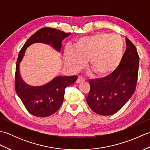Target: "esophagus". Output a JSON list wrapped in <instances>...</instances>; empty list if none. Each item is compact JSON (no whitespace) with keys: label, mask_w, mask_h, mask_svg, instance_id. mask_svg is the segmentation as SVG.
<instances>
[{"label":"esophagus","mask_w":150,"mask_h":150,"mask_svg":"<svg viewBox=\"0 0 150 150\" xmlns=\"http://www.w3.org/2000/svg\"><path fill=\"white\" fill-rule=\"evenodd\" d=\"M84 81H85V79H84V77H81V76H79L77 79V81H76V82H77V84H79V83H81V82H84Z\"/></svg>","instance_id":"esophagus-1"}]
</instances>
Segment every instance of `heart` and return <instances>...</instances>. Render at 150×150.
<instances>
[{"mask_svg": "<svg viewBox=\"0 0 150 150\" xmlns=\"http://www.w3.org/2000/svg\"><path fill=\"white\" fill-rule=\"evenodd\" d=\"M124 41L117 35L97 33L80 38L71 48L64 52L66 66L77 70L88 59V66L99 76L105 77L117 68L122 59Z\"/></svg>", "mask_w": 150, "mask_h": 150, "instance_id": "b5f03b06", "label": "heart"}]
</instances>
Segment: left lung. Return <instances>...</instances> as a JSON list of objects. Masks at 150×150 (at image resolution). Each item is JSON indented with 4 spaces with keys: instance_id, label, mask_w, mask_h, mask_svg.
<instances>
[{
    "instance_id": "left-lung-1",
    "label": "left lung",
    "mask_w": 150,
    "mask_h": 150,
    "mask_svg": "<svg viewBox=\"0 0 150 150\" xmlns=\"http://www.w3.org/2000/svg\"><path fill=\"white\" fill-rule=\"evenodd\" d=\"M127 49L119 66L104 78L89 81L90 91L86 101L100 115L117 113L134 93L139 71V57L136 47L126 38Z\"/></svg>"
}]
</instances>
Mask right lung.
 Here are the masks:
<instances>
[{"label": "right lung", "instance_id": "1", "mask_svg": "<svg viewBox=\"0 0 150 150\" xmlns=\"http://www.w3.org/2000/svg\"><path fill=\"white\" fill-rule=\"evenodd\" d=\"M70 34L54 28H42L29 38L18 53L16 64L15 91L27 110L34 116L46 117L55 113L63 103L66 88L74 84L77 76H57L44 85L30 86L24 81L20 73V64L24 53L31 44L39 42L48 44L60 53L62 40Z\"/></svg>", "mask_w": 150, "mask_h": 150}]
</instances>
